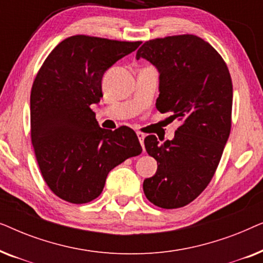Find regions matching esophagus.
<instances>
[{
    "label": "esophagus",
    "mask_w": 263,
    "mask_h": 263,
    "mask_svg": "<svg viewBox=\"0 0 263 263\" xmlns=\"http://www.w3.org/2000/svg\"><path fill=\"white\" fill-rule=\"evenodd\" d=\"M136 135H138V138L140 140V143H141L143 151H145V145H143V140H145V134H142L141 132H136Z\"/></svg>",
    "instance_id": "34e87169"
}]
</instances>
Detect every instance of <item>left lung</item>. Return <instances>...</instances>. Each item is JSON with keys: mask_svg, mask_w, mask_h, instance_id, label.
<instances>
[{"mask_svg": "<svg viewBox=\"0 0 263 263\" xmlns=\"http://www.w3.org/2000/svg\"><path fill=\"white\" fill-rule=\"evenodd\" d=\"M136 59L147 60L159 71L157 109L181 122L175 138L163 145L154 135L145 139L147 153L157 160L158 168L143 181V193L158 207H183L206 189L228 142L231 75L217 50L194 34L143 43Z\"/></svg>", "mask_w": 263, "mask_h": 263, "instance_id": "8db88e82", "label": "left lung"}]
</instances>
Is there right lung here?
Listing matches in <instances>:
<instances>
[{
    "mask_svg": "<svg viewBox=\"0 0 263 263\" xmlns=\"http://www.w3.org/2000/svg\"><path fill=\"white\" fill-rule=\"evenodd\" d=\"M140 44L73 35L39 69L31 89V140L43 178L60 199L91 202L114 167L142 152L132 128H100L91 109L103 97L104 73Z\"/></svg>",
    "mask_w": 263,
    "mask_h": 263,
    "instance_id": "obj_1",
    "label": "right lung"
}]
</instances>
